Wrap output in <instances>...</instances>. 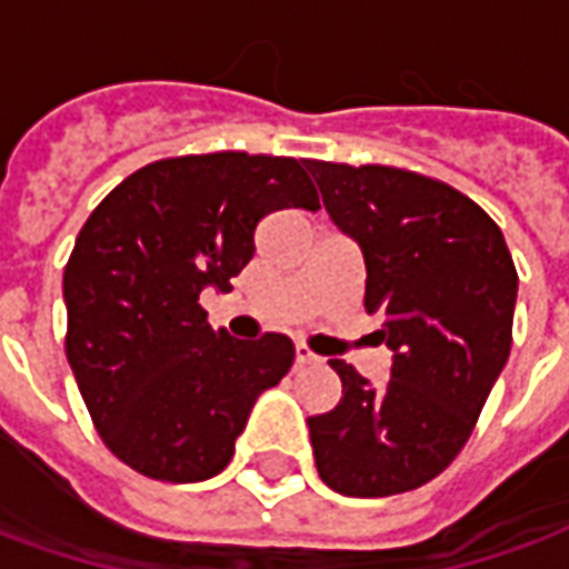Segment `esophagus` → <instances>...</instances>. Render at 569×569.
Listing matches in <instances>:
<instances>
[{
	"label": "esophagus",
	"mask_w": 569,
	"mask_h": 569,
	"mask_svg": "<svg viewBox=\"0 0 569 569\" xmlns=\"http://www.w3.org/2000/svg\"><path fill=\"white\" fill-rule=\"evenodd\" d=\"M310 362H320V357L308 345H296V366H310Z\"/></svg>",
	"instance_id": "34e87169"
}]
</instances>
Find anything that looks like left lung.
<instances>
[{"label": "left lung", "instance_id": "8db88e82", "mask_svg": "<svg viewBox=\"0 0 569 569\" xmlns=\"http://www.w3.org/2000/svg\"><path fill=\"white\" fill-rule=\"evenodd\" d=\"M332 222L366 261V313L393 350L375 390L345 359L341 402L310 418L317 472L347 497H393L445 472L512 350L518 271L500 224L441 179L308 161Z\"/></svg>", "mask_w": 569, "mask_h": 569}]
</instances>
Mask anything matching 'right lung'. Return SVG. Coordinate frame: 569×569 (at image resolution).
Here are the masks:
<instances>
[{"label": "right lung", "instance_id": "obj_1", "mask_svg": "<svg viewBox=\"0 0 569 569\" xmlns=\"http://www.w3.org/2000/svg\"><path fill=\"white\" fill-rule=\"evenodd\" d=\"M289 207L320 210L305 161L210 151L146 163L81 224L63 271L67 359L103 445L140 476L222 472L256 399L292 366L286 335L237 341L198 305Z\"/></svg>", "mask_w": 569, "mask_h": 569}]
</instances>
